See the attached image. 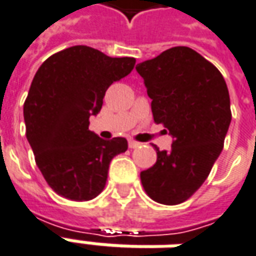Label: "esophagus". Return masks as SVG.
Masks as SVG:
<instances>
[{"instance_id": "esophagus-1", "label": "esophagus", "mask_w": 256, "mask_h": 256, "mask_svg": "<svg viewBox=\"0 0 256 256\" xmlns=\"http://www.w3.org/2000/svg\"><path fill=\"white\" fill-rule=\"evenodd\" d=\"M140 142H137V141H134V140H128V148H132V150H134V148H138L140 146Z\"/></svg>"}]
</instances>
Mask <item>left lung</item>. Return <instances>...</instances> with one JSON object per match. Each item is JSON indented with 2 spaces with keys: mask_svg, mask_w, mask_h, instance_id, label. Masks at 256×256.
Masks as SVG:
<instances>
[{
  "mask_svg": "<svg viewBox=\"0 0 256 256\" xmlns=\"http://www.w3.org/2000/svg\"><path fill=\"white\" fill-rule=\"evenodd\" d=\"M152 100L154 120L172 136V150L141 172L152 200L176 206L188 200L208 177L224 148L232 120L230 98L220 70L188 46H176L140 63Z\"/></svg>",
  "mask_w": 256,
  "mask_h": 256,
  "instance_id": "left-lung-1",
  "label": "left lung"
}]
</instances>
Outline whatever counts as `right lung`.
<instances>
[{"mask_svg": "<svg viewBox=\"0 0 256 256\" xmlns=\"http://www.w3.org/2000/svg\"><path fill=\"white\" fill-rule=\"evenodd\" d=\"M134 58H110L93 48L71 46L38 68L24 101L26 136L48 185L84 202L106 186L111 160L128 150L122 137L106 140L89 130L106 89L132 72Z\"/></svg>", "mask_w": 256, "mask_h": 256, "instance_id": "obj_1", "label": "right lung"}]
</instances>
